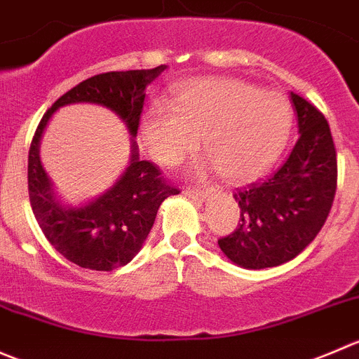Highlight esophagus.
Here are the masks:
<instances>
[{
    "instance_id": "obj_1",
    "label": "esophagus",
    "mask_w": 359,
    "mask_h": 359,
    "mask_svg": "<svg viewBox=\"0 0 359 359\" xmlns=\"http://www.w3.org/2000/svg\"><path fill=\"white\" fill-rule=\"evenodd\" d=\"M184 195H188L190 198L194 201H204L208 197V190H201V188H195V187H187L184 188Z\"/></svg>"
}]
</instances>
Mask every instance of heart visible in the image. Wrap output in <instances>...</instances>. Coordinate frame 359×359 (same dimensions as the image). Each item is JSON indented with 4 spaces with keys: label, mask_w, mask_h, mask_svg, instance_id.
<instances>
[{
    "label": "heart",
    "mask_w": 359,
    "mask_h": 359,
    "mask_svg": "<svg viewBox=\"0 0 359 359\" xmlns=\"http://www.w3.org/2000/svg\"><path fill=\"white\" fill-rule=\"evenodd\" d=\"M293 109L279 92H262L232 78H197L183 83L172 104L151 102L143 141L162 165H178L201 147L218 175L248 181L264 175L288 141Z\"/></svg>",
    "instance_id": "b5f03b06"
}]
</instances>
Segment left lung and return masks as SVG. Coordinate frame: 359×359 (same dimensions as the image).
<instances>
[{"instance_id": "1", "label": "left lung", "mask_w": 359, "mask_h": 359, "mask_svg": "<svg viewBox=\"0 0 359 359\" xmlns=\"http://www.w3.org/2000/svg\"><path fill=\"white\" fill-rule=\"evenodd\" d=\"M299 140L285 164L265 181L233 191L241 223L218 239L223 253L244 269L293 260L325 225L337 191V150L325 115L292 92Z\"/></svg>"}]
</instances>
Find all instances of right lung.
Wrapping results in <instances>:
<instances>
[{
	"mask_svg": "<svg viewBox=\"0 0 359 359\" xmlns=\"http://www.w3.org/2000/svg\"><path fill=\"white\" fill-rule=\"evenodd\" d=\"M165 67L161 64L154 69L94 74L60 95L38 123L27 158L31 208L48 243L80 267L113 271L129 264L150 233L161 204L169 195L180 194V188L162 176L157 164L140 161L134 147L129 168L106 194L83 208H62L41 168L38 155L41 134L52 113L60 106L95 102L113 109L136 136L144 106V88Z\"/></svg>",
	"mask_w": 359,
	"mask_h": 359,
	"instance_id": "obj_1",
	"label": "right lung"
}]
</instances>
